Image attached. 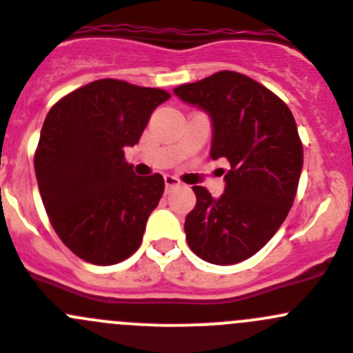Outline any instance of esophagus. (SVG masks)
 I'll use <instances>...</instances> for the list:
<instances>
[{
    "instance_id": "1",
    "label": "esophagus",
    "mask_w": 353,
    "mask_h": 353,
    "mask_svg": "<svg viewBox=\"0 0 353 353\" xmlns=\"http://www.w3.org/2000/svg\"><path fill=\"white\" fill-rule=\"evenodd\" d=\"M164 185H166V190L173 189V187H179L180 182L179 179H174L171 174H164Z\"/></svg>"
}]
</instances>
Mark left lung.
I'll use <instances>...</instances> for the list:
<instances>
[{"mask_svg":"<svg viewBox=\"0 0 353 353\" xmlns=\"http://www.w3.org/2000/svg\"><path fill=\"white\" fill-rule=\"evenodd\" d=\"M173 93L210 116V156L230 164L220 197L192 187L197 203L185 218L187 243L208 263L248 260L279 230L296 196L303 147L293 114L270 90L234 70Z\"/></svg>","mask_w":353,"mask_h":353,"instance_id":"8db88e82","label":"left lung"}]
</instances>
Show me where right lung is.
Listing matches in <instances>:
<instances>
[{
  "instance_id": "right-lung-1",
  "label": "right lung",
  "mask_w": 353,
  "mask_h": 353,
  "mask_svg": "<svg viewBox=\"0 0 353 353\" xmlns=\"http://www.w3.org/2000/svg\"><path fill=\"white\" fill-rule=\"evenodd\" d=\"M168 99L159 88L99 79L50 109L34 154L36 179L53 229L81 260L114 265L139 250L164 180L137 176L124 147L139 143L150 114Z\"/></svg>"
}]
</instances>
